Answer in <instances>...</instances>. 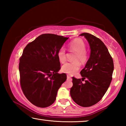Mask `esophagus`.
Segmentation results:
<instances>
[{"mask_svg":"<svg viewBox=\"0 0 126 126\" xmlns=\"http://www.w3.org/2000/svg\"><path fill=\"white\" fill-rule=\"evenodd\" d=\"M67 80H72L71 77H70L69 75H67Z\"/></svg>","mask_w":126,"mask_h":126,"instance_id":"obj_1","label":"esophagus"}]
</instances>
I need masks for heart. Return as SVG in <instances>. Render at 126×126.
Listing matches in <instances>:
<instances>
[{
  "mask_svg": "<svg viewBox=\"0 0 126 126\" xmlns=\"http://www.w3.org/2000/svg\"><path fill=\"white\" fill-rule=\"evenodd\" d=\"M69 49L75 53L73 57L74 61L65 63L62 67V71L70 75H73L79 69L80 63H86L88 59V55L86 50V44L82 40L76 39L68 45ZM59 61L64 63L66 60V55L64 49L62 48L57 54Z\"/></svg>",
  "mask_w": 126,
  "mask_h": 126,
  "instance_id": "obj_1",
  "label": "heart"
}]
</instances>
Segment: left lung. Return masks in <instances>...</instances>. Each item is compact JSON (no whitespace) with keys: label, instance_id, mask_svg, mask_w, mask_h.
I'll list each match as a JSON object with an SVG mask.
<instances>
[{"label":"left lung","instance_id":"left-lung-1","mask_svg":"<svg viewBox=\"0 0 126 126\" xmlns=\"http://www.w3.org/2000/svg\"><path fill=\"white\" fill-rule=\"evenodd\" d=\"M79 35L86 38L91 54L85 67L80 71L82 79L72 77L70 94L79 106L88 107L98 103L107 91L112 79L113 61L107 48L99 38L88 33ZM85 79V82H82Z\"/></svg>","mask_w":126,"mask_h":126}]
</instances>
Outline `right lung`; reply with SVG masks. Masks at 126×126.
Instances as JSON below:
<instances>
[{
	"label": "right lung",
	"instance_id": "obj_1",
	"mask_svg": "<svg viewBox=\"0 0 126 126\" xmlns=\"http://www.w3.org/2000/svg\"><path fill=\"white\" fill-rule=\"evenodd\" d=\"M68 38L43 34L24 49L19 64L20 86L25 96L35 106L52 105L67 79L65 73H58L61 64L57 54Z\"/></svg>",
	"mask_w": 126,
	"mask_h": 126
}]
</instances>
